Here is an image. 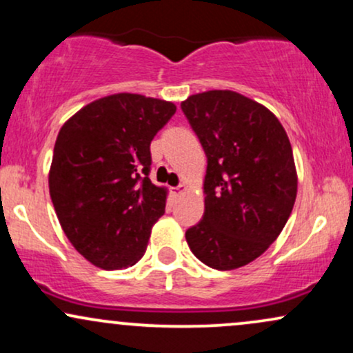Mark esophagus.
Returning a JSON list of instances; mask_svg holds the SVG:
<instances>
[{
	"label": "esophagus",
	"instance_id": "34e87169",
	"mask_svg": "<svg viewBox=\"0 0 353 353\" xmlns=\"http://www.w3.org/2000/svg\"><path fill=\"white\" fill-rule=\"evenodd\" d=\"M185 190H188V185H185V184H179V185H177V188H172L171 192H172V196L177 197V196H181V194H184Z\"/></svg>",
	"mask_w": 353,
	"mask_h": 353
}]
</instances>
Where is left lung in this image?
Instances as JSON below:
<instances>
[{
    "mask_svg": "<svg viewBox=\"0 0 353 353\" xmlns=\"http://www.w3.org/2000/svg\"><path fill=\"white\" fill-rule=\"evenodd\" d=\"M181 108L208 156L204 216L185 241L205 265L239 269L289 221L297 197L292 145L272 111L236 91L199 92Z\"/></svg>",
    "mask_w": 353,
    "mask_h": 353,
    "instance_id": "8db88e82",
    "label": "left lung"
}]
</instances>
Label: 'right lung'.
I'll return each instance as SVG.
<instances>
[{"instance_id":"obj_1","label":"right lung","mask_w":353,"mask_h":353,"mask_svg":"<svg viewBox=\"0 0 353 353\" xmlns=\"http://www.w3.org/2000/svg\"><path fill=\"white\" fill-rule=\"evenodd\" d=\"M174 112L171 101L117 92L59 129L50 196L66 237L92 265L125 269L144 255L168 199V189L149 179V145Z\"/></svg>"}]
</instances>
